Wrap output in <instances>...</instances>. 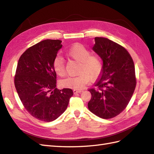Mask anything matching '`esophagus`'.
<instances>
[{"label":"esophagus","mask_w":154,"mask_h":154,"mask_svg":"<svg viewBox=\"0 0 154 154\" xmlns=\"http://www.w3.org/2000/svg\"><path fill=\"white\" fill-rule=\"evenodd\" d=\"M81 92H82V91H81V90H76V89H74V90H73V93H74V94L80 93H81Z\"/></svg>","instance_id":"1"}]
</instances>
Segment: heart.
<instances>
[{
	"label": "heart",
	"instance_id": "heart-1",
	"mask_svg": "<svg viewBox=\"0 0 154 154\" xmlns=\"http://www.w3.org/2000/svg\"><path fill=\"white\" fill-rule=\"evenodd\" d=\"M67 54L73 60L80 62L79 73L77 76L67 77L60 81L61 86L73 89H82L89 82V78L94 79L100 75L102 71V61L97 55L91 54L90 51L81 44H75L69 49ZM53 69L59 76L65 74L63 59L56 56L53 61Z\"/></svg>",
	"mask_w": 154,
	"mask_h": 154
}]
</instances>
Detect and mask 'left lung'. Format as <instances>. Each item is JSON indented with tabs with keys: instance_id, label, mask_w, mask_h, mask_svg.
<instances>
[{
	"instance_id": "1",
	"label": "left lung",
	"mask_w": 154,
	"mask_h": 154,
	"mask_svg": "<svg viewBox=\"0 0 154 154\" xmlns=\"http://www.w3.org/2000/svg\"><path fill=\"white\" fill-rule=\"evenodd\" d=\"M93 50L102 59V72L94 88L89 91L88 108L101 119H109L122 112L135 90L136 80L132 58L125 48L105 38H94Z\"/></svg>"
}]
</instances>
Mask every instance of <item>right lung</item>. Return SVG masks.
I'll use <instances>...</instances> for the list:
<instances>
[{"instance_id": "obj_1", "label": "right lung", "mask_w": 154, "mask_h": 154, "mask_svg": "<svg viewBox=\"0 0 154 154\" xmlns=\"http://www.w3.org/2000/svg\"><path fill=\"white\" fill-rule=\"evenodd\" d=\"M59 40H45L27 49L20 57L14 85L18 97L32 116L51 122L67 109L73 92L56 88L53 61L62 47Z\"/></svg>"}]
</instances>
